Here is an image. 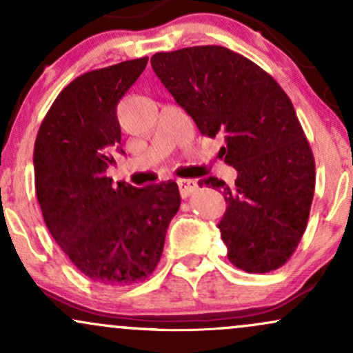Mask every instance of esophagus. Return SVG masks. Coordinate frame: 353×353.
I'll list each match as a JSON object with an SVG mask.
<instances>
[{
  "instance_id": "obj_1",
  "label": "esophagus",
  "mask_w": 353,
  "mask_h": 353,
  "mask_svg": "<svg viewBox=\"0 0 353 353\" xmlns=\"http://www.w3.org/2000/svg\"><path fill=\"white\" fill-rule=\"evenodd\" d=\"M177 184H179V192L182 197L190 196L197 189V182L194 179H181L177 181Z\"/></svg>"
}]
</instances>
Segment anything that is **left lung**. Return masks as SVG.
I'll return each mask as SVG.
<instances>
[{"label":"left lung","instance_id":"obj_1","mask_svg":"<svg viewBox=\"0 0 353 353\" xmlns=\"http://www.w3.org/2000/svg\"><path fill=\"white\" fill-rule=\"evenodd\" d=\"M152 70L202 136H224L219 156L234 185L210 176L199 185L224 196L219 230L237 269L265 274L295 252L315 190V161L292 101L272 76L224 46L156 52Z\"/></svg>","mask_w":353,"mask_h":353}]
</instances>
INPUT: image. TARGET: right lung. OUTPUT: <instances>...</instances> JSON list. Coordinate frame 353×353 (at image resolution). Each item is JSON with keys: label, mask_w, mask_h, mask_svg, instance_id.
<instances>
[{"label": "right lung", "mask_w": 353, "mask_h": 353, "mask_svg": "<svg viewBox=\"0 0 353 353\" xmlns=\"http://www.w3.org/2000/svg\"><path fill=\"white\" fill-rule=\"evenodd\" d=\"M148 58L81 74L54 99L34 143V185L52 239L91 281L129 285L154 272L181 205L176 182L139 189L106 176L119 149L116 109Z\"/></svg>", "instance_id": "1"}]
</instances>
